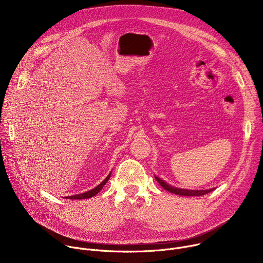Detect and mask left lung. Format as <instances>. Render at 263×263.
I'll use <instances>...</instances> for the list:
<instances>
[{"mask_svg": "<svg viewBox=\"0 0 263 263\" xmlns=\"http://www.w3.org/2000/svg\"><path fill=\"white\" fill-rule=\"evenodd\" d=\"M155 179L157 180V182L163 187V189L172 194L175 195H179V196H187V197H193V196H204L210 192H212L214 189L212 190H206V191H189V190H182V189H177V187L171 186L168 185L166 182H164L163 180H161L160 178L155 176Z\"/></svg>", "mask_w": 263, "mask_h": 263, "instance_id": "left-lung-1", "label": "left lung"}]
</instances>
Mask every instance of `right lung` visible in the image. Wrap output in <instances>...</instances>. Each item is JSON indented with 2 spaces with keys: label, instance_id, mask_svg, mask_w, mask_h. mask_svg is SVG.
Masks as SVG:
<instances>
[{
  "label": "right lung",
  "instance_id": "add662e5",
  "mask_svg": "<svg viewBox=\"0 0 263 263\" xmlns=\"http://www.w3.org/2000/svg\"><path fill=\"white\" fill-rule=\"evenodd\" d=\"M110 176H111V174H109V175L106 177V179H105L102 183H100L98 186H96L93 190H91V191H89V192H86V193H84V194L66 197V199H70V200H84V199H88V198H91V197L96 196V195L103 189V186L107 183V181L109 180Z\"/></svg>",
  "mask_w": 263,
  "mask_h": 263
}]
</instances>
